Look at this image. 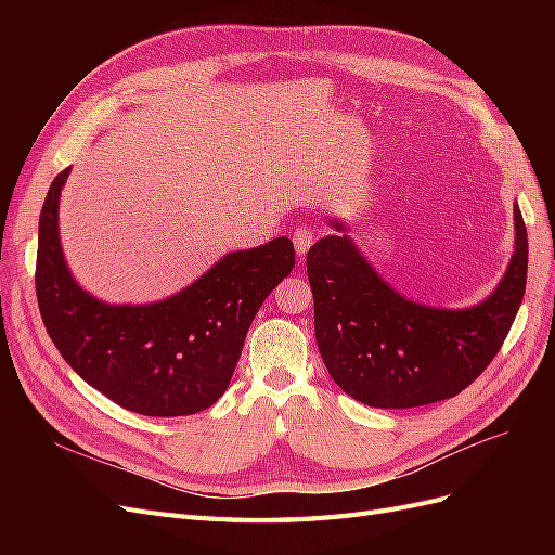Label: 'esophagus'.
Wrapping results in <instances>:
<instances>
[{"mask_svg": "<svg viewBox=\"0 0 555 555\" xmlns=\"http://www.w3.org/2000/svg\"><path fill=\"white\" fill-rule=\"evenodd\" d=\"M314 243V233L308 227H298L294 231V247L298 257H306V251L310 249V245Z\"/></svg>", "mask_w": 555, "mask_h": 555, "instance_id": "esophagus-1", "label": "esophagus"}]
</instances>
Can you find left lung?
<instances>
[{"instance_id": "8db88e82", "label": "left lung", "mask_w": 555, "mask_h": 555, "mask_svg": "<svg viewBox=\"0 0 555 555\" xmlns=\"http://www.w3.org/2000/svg\"><path fill=\"white\" fill-rule=\"evenodd\" d=\"M308 251L314 335L333 382L363 405L402 410L461 393L493 361L514 324L528 275V231L514 206L516 245L505 278L475 308L440 310L402 298L349 241Z\"/></svg>"}]
</instances>
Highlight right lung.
Segmentation results:
<instances>
[{"mask_svg":"<svg viewBox=\"0 0 555 555\" xmlns=\"http://www.w3.org/2000/svg\"><path fill=\"white\" fill-rule=\"evenodd\" d=\"M69 169L43 201L37 298L62 359L96 391L145 416L208 410L231 382L251 319L292 273L294 243L275 238L231 251L188 289L150 306H108L82 292L66 268L57 208Z\"/></svg>","mask_w":555,"mask_h":555,"instance_id":"1","label":"right lung"}]
</instances>
